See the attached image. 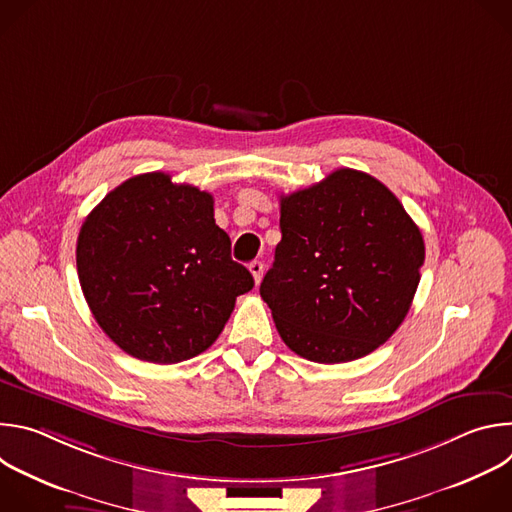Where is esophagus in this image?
<instances>
[{
	"label": "esophagus",
	"instance_id": "34e87169",
	"mask_svg": "<svg viewBox=\"0 0 512 512\" xmlns=\"http://www.w3.org/2000/svg\"><path fill=\"white\" fill-rule=\"evenodd\" d=\"M249 271H251V275H253L255 283H259V281H261V277H263V263H261V261H253V263H249Z\"/></svg>",
	"mask_w": 512,
	"mask_h": 512
}]
</instances>
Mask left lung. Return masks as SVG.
Listing matches in <instances>:
<instances>
[{"label": "left lung", "mask_w": 512, "mask_h": 512, "mask_svg": "<svg viewBox=\"0 0 512 512\" xmlns=\"http://www.w3.org/2000/svg\"><path fill=\"white\" fill-rule=\"evenodd\" d=\"M281 241L259 294L296 354L348 362L385 344L405 320L425 245L397 196L340 168L279 198Z\"/></svg>", "instance_id": "1"}]
</instances>
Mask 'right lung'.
<instances>
[{"instance_id": "obj_1", "label": "right lung", "mask_w": 512, "mask_h": 512, "mask_svg": "<svg viewBox=\"0 0 512 512\" xmlns=\"http://www.w3.org/2000/svg\"><path fill=\"white\" fill-rule=\"evenodd\" d=\"M77 269L103 332L123 352L156 364L204 352L237 296L255 283L231 259L212 196L164 172L125 180L91 210L77 241Z\"/></svg>"}]
</instances>
